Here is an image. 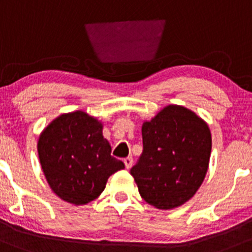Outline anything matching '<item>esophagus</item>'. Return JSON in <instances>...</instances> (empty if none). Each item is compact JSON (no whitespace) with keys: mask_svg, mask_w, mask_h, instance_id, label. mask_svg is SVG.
I'll list each match as a JSON object with an SVG mask.
<instances>
[{"mask_svg":"<svg viewBox=\"0 0 252 252\" xmlns=\"http://www.w3.org/2000/svg\"><path fill=\"white\" fill-rule=\"evenodd\" d=\"M124 163H125L126 169H131V166L133 165V158L132 157H127L124 159Z\"/></svg>","mask_w":252,"mask_h":252,"instance_id":"34e87169","label":"esophagus"}]
</instances>
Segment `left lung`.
Returning a JSON list of instances; mask_svg holds the SVG:
<instances>
[{"mask_svg": "<svg viewBox=\"0 0 252 252\" xmlns=\"http://www.w3.org/2000/svg\"><path fill=\"white\" fill-rule=\"evenodd\" d=\"M143 154L131 175L140 196L158 210L187 202L202 185L210 164V127L194 112L169 104L141 126Z\"/></svg>", "mask_w": 252, "mask_h": 252, "instance_id": "obj_1", "label": "left lung"}]
</instances>
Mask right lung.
<instances>
[{
  "label": "right lung",
  "instance_id": "right-lung-1",
  "mask_svg": "<svg viewBox=\"0 0 252 252\" xmlns=\"http://www.w3.org/2000/svg\"><path fill=\"white\" fill-rule=\"evenodd\" d=\"M102 123L86 112L59 115L41 132L38 154L51 189L64 201L80 206L102 193L108 177L125 168L111 155Z\"/></svg>",
  "mask_w": 252,
  "mask_h": 252
}]
</instances>
